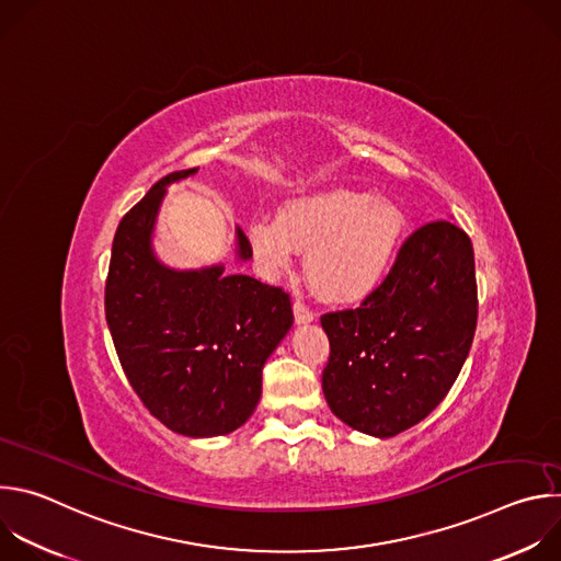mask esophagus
Segmentation results:
<instances>
[{"label": "esophagus", "instance_id": "obj_1", "mask_svg": "<svg viewBox=\"0 0 561 561\" xmlns=\"http://www.w3.org/2000/svg\"><path fill=\"white\" fill-rule=\"evenodd\" d=\"M293 312H295V324L297 327H306V324H310L312 319H314L312 310L304 301H299V299L293 304Z\"/></svg>", "mask_w": 561, "mask_h": 561}]
</instances>
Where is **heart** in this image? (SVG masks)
Listing matches in <instances>:
<instances>
[{"label": "heart", "instance_id": "heart-1", "mask_svg": "<svg viewBox=\"0 0 561 561\" xmlns=\"http://www.w3.org/2000/svg\"><path fill=\"white\" fill-rule=\"evenodd\" d=\"M407 226L392 199L333 188L284 204L279 217H255L249 237L266 275L290 273L299 251L308 255V279L319 295L353 304L386 282Z\"/></svg>", "mask_w": 561, "mask_h": 561}]
</instances>
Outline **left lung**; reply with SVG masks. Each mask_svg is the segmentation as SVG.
<instances>
[{
	"mask_svg": "<svg viewBox=\"0 0 561 561\" xmlns=\"http://www.w3.org/2000/svg\"><path fill=\"white\" fill-rule=\"evenodd\" d=\"M477 327L474 255L448 219L417 228L386 282L355 310L322 314L331 411L386 439L431 415L455 383Z\"/></svg>",
	"mask_w": 561,
	"mask_h": 561,
	"instance_id": "obj_1",
	"label": "left lung"
}]
</instances>
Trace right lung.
<instances>
[{
    "mask_svg": "<svg viewBox=\"0 0 561 561\" xmlns=\"http://www.w3.org/2000/svg\"><path fill=\"white\" fill-rule=\"evenodd\" d=\"M159 180L119 221L106 279V322L119 364L144 407L173 433L217 437L260 404L262 368L293 327L290 297L221 264L180 271L159 262L152 232L167 186ZM237 257L253 249L234 228Z\"/></svg>",
    "mask_w": 561,
    "mask_h": 561,
    "instance_id": "add662e5",
    "label": "right lung"
}]
</instances>
